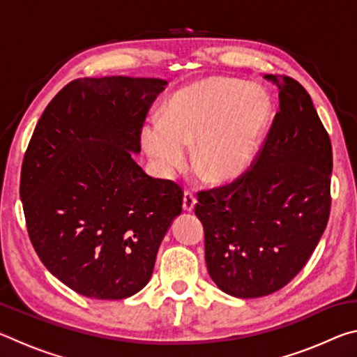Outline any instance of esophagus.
<instances>
[{
  "instance_id": "1",
  "label": "esophagus",
  "mask_w": 357,
  "mask_h": 357,
  "mask_svg": "<svg viewBox=\"0 0 357 357\" xmlns=\"http://www.w3.org/2000/svg\"><path fill=\"white\" fill-rule=\"evenodd\" d=\"M195 203H197V198L195 195H193V192L187 190L184 192V198H183V208L184 211H193V208H195Z\"/></svg>"
}]
</instances>
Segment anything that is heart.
Instances as JSON below:
<instances>
[{"mask_svg": "<svg viewBox=\"0 0 357 357\" xmlns=\"http://www.w3.org/2000/svg\"><path fill=\"white\" fill-rule=\"evenodd\" d=\"M271 116V99L257 84L209 77L178 89L160 119L142 129V144L162 174L187 165L193 144L195 170L211 183L239 176L255 159Z\"/></svg>", "mask_w": 357, "mask_h": 357, "instance_id": "b5f03b06", "label": "heart"}]
</instances>
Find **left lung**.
I'll return each instance as SVG.
<instances>
[{"instance_id":"1","label":"left lung","mask_w":357,"mask_h":357,"mask_svg":"<svg viewBox=\"0 0 357 357\" xmlns=\"http://www.w3.org/2000/svg\"><path fill=\"white\" fill-rule=\"evenodd\" d=\"M279 89L275 113L249 170L197 193L211 279L234 298L279 291L309 261L331 213L332 146L310 94L294 78L264 75Z\"/></svg>"}]
</instances>
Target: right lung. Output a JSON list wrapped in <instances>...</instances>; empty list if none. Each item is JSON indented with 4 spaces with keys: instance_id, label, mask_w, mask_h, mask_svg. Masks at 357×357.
I'll return each mask as SVG.
<instances>
[{
    "instance_id": "right-lung-1",
    "label": "right lung",
    "mask_w": 357,
    "mask_h": 357,
    "mask_svg": "<svg viewBox=\"0 0 357 357\" xmlns=\"http://www.w3.org/2000/svg\"><path fill=\"white\" fill-rule=\"evenodd\" d=\"M160 78H77L42 113L23 157L20 198L45 268L78 294L126 299L146 287L183 211V189L134 160Z\"/></svg>"
}]
</instances>
